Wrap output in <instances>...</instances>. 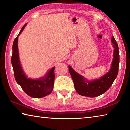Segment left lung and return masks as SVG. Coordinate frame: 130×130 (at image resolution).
<instances>
[{"mask_svg":"<svg viewBox=\"0 0 130 130\" xmlns=\"http://www.w3.org/2000/svg\"><path fill=\"white\" fill-rule=\"evenodd\" d=\"M113 50V58L111 69L108 72L99 79L94 80H87L83 76L77 73L69 65V71L73 81L74 88L81 96L94 98L104 93L112 84L117 77L119 64V47L115 38L112 37Z\"/></svg>","mask_w":130,"mask_h":130,"instance_id":"obj_1","label":"left lung"}]
</instances>
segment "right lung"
Returning <instances> with one entry per match:
<instances>
[{
	"mask_svg": "<svg viewBox=\"0 0 130 130\" xmlns=\"http://www.w3.org/2000/svg\"><path fill=\"white\" fill-rule=\"evenodd\" d=\"M26 25L27 23L22 28L19 33L15 39L12 45L11 63L14 69L15 78L17 83L27 95L32 98H43L49 94L53 89L55 67L52 68L45 76L36 80L27 78L25 75L19 61L18 39L19 34L22 32Z\"/></svg>",
	"mask_w": 130,
	"mask_h": 130,
	"instance_id": "right-lung-1",
	"label": "right lung"
}]
</instances>
